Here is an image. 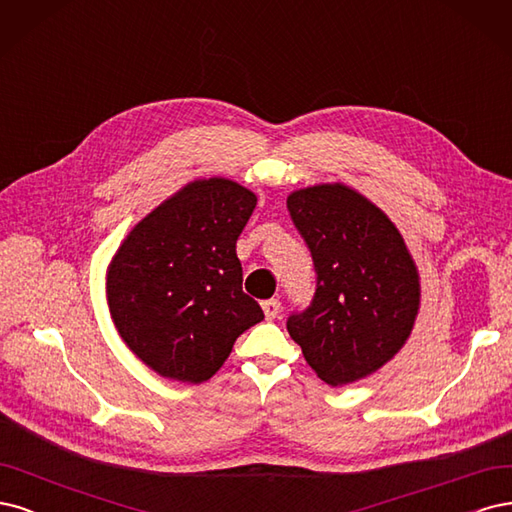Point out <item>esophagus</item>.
Instances as JSON below:
<instances>
[{
	"label": "esophagus",
	"instance_id": "34e87169",
	"mask_svg": "<svg viewBox=\"0 0 512 512\" xmlns=\"http://www.w3.org/2000/svg\"><path fill=\"white\" fill-rule=\"evenodd\" d=\"M261 308H263V312H266V319H268V321H272V319H276V317H278V312H280V302H278L276 298H272V300L261 302Z\"/></svg>",
	"mask_w": 512,
	"mask_h": 512
}]
</instances>
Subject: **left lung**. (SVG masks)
<instances>
[{
	"label": "left lung",
	"mask_w": 512,
	"mask_h": 512,
	"mask_svg": "<svg viewBox=\"0 0 512 512\" xmlns=\"http://www.w3.org/2000/svg\"><path fill=\"white\" fill-rule=\"evenodd\" d=\"M287 210L315 268V295L287 332L321 381L349 385L402 349L419 310L417 268L387 214L351 189L295 191Z\"/></svg>",
	"instance_id": "8db88e82"
}]
</instances>
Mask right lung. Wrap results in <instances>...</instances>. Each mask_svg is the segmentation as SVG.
Returning a JSON list of instances; mask_svg holds the SVG:
<instances>
[{"label": "right lung", "instance_id": "obj_1", "mask_svg": "<svg viewBox=\"0 0 512 512\" xmlns=\"http://www.w3.org/2000/svg\"><path fill=\"white\" fill-rule=\"evenodd\" d=\"M257 197L234 180H195L142 219L108 272L110 315L148 368L202 383L263 321L242 291L236 240Z\"/></svg>", "mask_w": 512, "mask_h": 512}]
</instances>
